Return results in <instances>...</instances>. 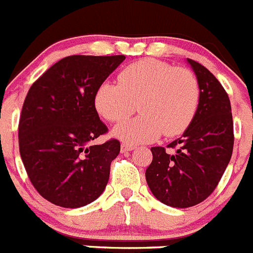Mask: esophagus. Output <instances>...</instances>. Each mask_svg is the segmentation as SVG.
<instances>
[{"instance_id": "34e87169", "label": "esophagus", "mask_w": 253, "mask_h": 253, "mask_svg": "<svg viewBox=\"0 0 253 253\" xmlns=\"http://www.w3.org/2000/svg\"><path fill=\"white\" fill-rule=\"evenodd\" d=\"M132 150H135V146H133V145H129V143H122V145H121V151L122 152L132 151Z\"/></svg>"}]
</instances>
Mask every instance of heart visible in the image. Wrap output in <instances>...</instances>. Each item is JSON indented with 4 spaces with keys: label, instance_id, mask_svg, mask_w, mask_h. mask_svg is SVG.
<instances>
[{
    "label": "heart",
    "instance_id": "obj_1",
    "mask_svg": "<svg viewBox=\"0 0 253 253\" xmlns=\"http://www.w3.org/2000/svg\"><path fill=\"white\" fill-rule=\"evenodd\" d=\"M200 88L192 70L174 68L155 59H143L118 74V84L104 82L94 93L101 117L121 122L135 112L141 115L118 125L113 135L128 143H145L164 133L180 135L198 110Z\"/></svg>",
    "mask_w": 253,
    "mask_h": 253
}]
</instances>
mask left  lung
<instances>
[{"label": "left lung", "instance_id": "obj_1", "mask_svg": "<svg viewBox=\"0 0 253 253\" xmlns=\"http://www.w3.org/2000/svg\"><path fill=\"white\" fill-rule=\"evenodd\" d=\"M200 88L198 110L181 137L168 147H151L146 181L155 198L174 208L202 203L219 183L233 151L231 102L222 84L206 67L186 59Z\"/></svg>", "mask_w": 253, "mask_h": 253}]
</instances>
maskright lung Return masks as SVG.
Segmentation results:
<instances>
[{
	"label": "right lung",
	"mask_w": 253,
	"mask_h": 253,
	"mask_svg": "<svg viewBox=\"0 0 253 253\" xmlns=\"http://www.w3.org/2000/svg\"><path fill=\"white\" fill-rule=\"evenodd\" d=\"M125 55H72L46 70L29 89L19 124L20 155L39 194L63 208H79L103 193L118 140L92 141L108 131L94 93Z\"/></svg>",
	"instance_id": "1"
}]
</instances>
